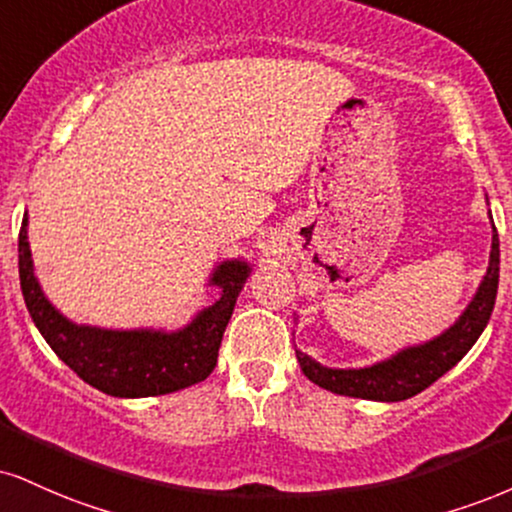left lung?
<instances>
[{
    "label": "left lung",
    "instance_id": "left-lung-1",
    "mask_svg": "<svg viewBox=\"0 0 512 512\" xmlns=\"http://www.w3.org/2000/svg\"><path fill=\"white\" fill-rule=\"evenodd\" d=\"M491 229H494V236H491L489 267H486V274L479 283L477 293H474L472 303L465 307L463 315L455 319L451 329H446L432 341L420 343V346L403 348L400 353L391 355L389 360L360 369L324 367L312 360L310 355L295 350V357H298L305 377L326 391L338 393V396L384 400V403H396V400L417 396L427 386H432L436 379H441L477 343L484 326L489 324L491 312H494L501 250H498L496 226L491 224Z\"/></svg>",
    "mask_w": 512,
    "mask_h": 512
}]
</instances>
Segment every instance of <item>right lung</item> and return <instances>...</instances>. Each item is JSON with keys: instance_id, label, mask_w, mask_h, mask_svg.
Wrapping results in <instances>:
<instances>
[{"instance_id": "add662e5", "label": "right lung", "mask_w": 512, "mask_h": 512, "mask_svg": "<svg viewBox=\"0 0 512 512\" xmlns=\"http://www.w3.org/2000/svg\"><path fill=\"white\" fill-rule=\"evenodd\" d=\"M250 264L226 260L214 269L209 286L221 295L178 331L100 329L73 324L47 300L35 276L28 243V214L18 233V276L26 307L49 348L85 384L116 398L164 396L205 381L217 367L219 346L233 315Z\"/></svg>"}]
</instances>
